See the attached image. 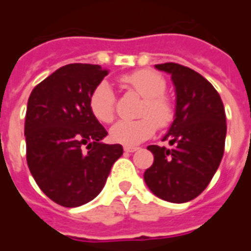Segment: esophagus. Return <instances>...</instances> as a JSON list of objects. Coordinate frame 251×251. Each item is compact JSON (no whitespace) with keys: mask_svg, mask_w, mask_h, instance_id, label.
I'll return each mask as SVG.
<instances>
[{"mask_svg":"<svg viewBox=\"0 0 251 251\" xmlns=\"http://www.w3.org/2000/svg\"><path fill=\"white\" fill-rule=\"evenodd\" d=\"M137 149H138L137 147H124V151H125V152H129V153L136 152Z\"/></svg>","mask_w":251,"mask_h":251,"instance_id":"1","label":"esophagus"}]
</instances>
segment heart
<instances>
[{"label": "heart", "mask_w": 251, "mask_h": 251, "mask_svg": "<svg viewBox=\"0 0 251 251\" xmlns=\"http://www.w3.org/2000/svg\"><path fill=\"white\" fill-rule=\"evenodd\" d=\"M120 83L131 93L144 98L136 121H120L111 130V140L118 144L134 145L154 134L160 127H167L175 115L174 104L165 95L167 82L158 72L138 70L120 77ZM88 107L95 120L102 124L113 122L115 117V97L106 82L99 83L88 98Z\"/></svg>", "instance_id": "obj_1"}]
</instances>
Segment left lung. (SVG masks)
<instances>
[{"label":"left lung","instance_id":"8db88e82","mask_svg":"<svg viewBox=\"0 0 251 251\" xmlns=\"http://www.w3.org/2000/svg\"><path fill=\"white\" fill-rule=\"evenodd\" d=\"M156 68L172 75L176 114L164 137L172 148L148 147L154 161L144 180L160 199L185 203L207 188L221 164L227 130L225 106L199 72L177 63L156 64Z\"/></svg>","mask_w":251,"mask_h":251}]
</instances>
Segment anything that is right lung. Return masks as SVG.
I'll return each mask as SVG.
<instances>
[{
  "label": "right lung",
  "instance_id": "1",
  "mask_svg": "<svg viewBox=\"0 0 251 251\" xmlns=\"http://www.w3.org/2000/svg\"><path fill=\"white\" fill-rule=\"evenodd\" d=\"M107 74L97 64H67L39 83L28 99V168L41 191L63 207L93 200L124 153L120 144L100 142L107 131L88 107L90 94Z\"/></svg>",
  "mask_w": 251,
  "mask_h": 251
}]
</instances>
